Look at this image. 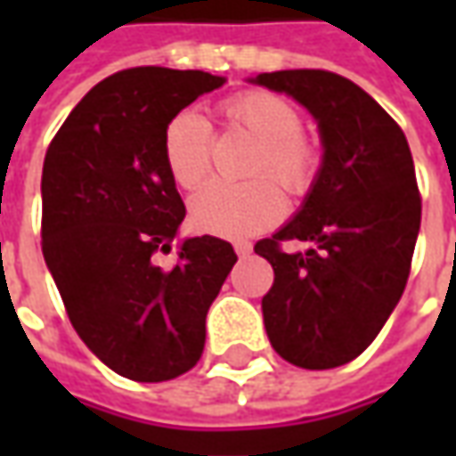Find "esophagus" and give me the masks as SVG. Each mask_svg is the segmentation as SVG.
<instances>
[{"label": "esophagus", "instance_id": "1", "mask_svg": "<svg viewBox=\"0 0 456 456\" xmlns=\"http://www.w3.org/2000/svg\"><path fill=\"white\" fill-rule=\"evenodd\" d=\"M233 248H236V254L243 258V256L251 254V248H254V246H251L248 240H236V243H233Z\"/></svg>", "mask_w": 456, "mask_h": 456}]
</instances>
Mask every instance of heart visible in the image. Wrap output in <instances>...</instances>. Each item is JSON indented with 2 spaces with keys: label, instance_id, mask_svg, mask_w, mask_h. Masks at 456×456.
Here are the masks:
<instances>
[{
  "label": "heart",
  "instance_id": "obj_1",
  "mask_svg": "<svg viewBox=\"0 0 456 456\" xmlns=\"http://www.w3.org/2000/svg\"><path fill=\"white\" fill-rule=\"evenodd\" d=\"M223 121L256 139L246 184L213 183L190 200L192 225L223 238H243L272 228L284 216V195H305L320 172V150L302 134L297 106L272 91H240L220 103ZM213 132L192 109H183L167 124L162 154L172 180L183 190L200 187L210 175Z\"/></svg>",
  "mask_w": 456,
  "mask_h": 456
}]
</instances>
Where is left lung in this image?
<instances>
[{
    "mask_svg": "<svg viewBox=\"0 0 456 456\" xmlns=\"http://www.w3.org/2000/svg\"><path fill=\"white\" fill-rule=\"evenodd\" d=\"M251 83L299 101L324 147L299 213L254 246L273 269L266 335L297 368H338L376 340L406 289L421 225L411 150L376 98L338 73L276 70ZM287 240L310 248L287 255Z\"/></svg>",
    "mask_w": 456,
    "mask_h": 456,
    "instance_id": "1",
    "label": "left lung"
}]
</instances>
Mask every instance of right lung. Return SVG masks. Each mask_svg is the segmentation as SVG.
<instances>
[{"label":"right lung","instance_id":"right-lung-1","mask_svg":"<svg viewBox=\"0 0 456 456\" xmlns=\"http://www.w3.org/2000/svg\"><path fill=\"white\" fill-rule=\"evenodd\" d=\"M225 83L202 70L129 68L94 86L43 165V256L78 338L114 373L162 383L205 347V317L238 261L228 240L187 238L169 254L184 202L165 165L175 114Z\"/></svg>","mask_w":456,"mask_h":456}]
</instances>
